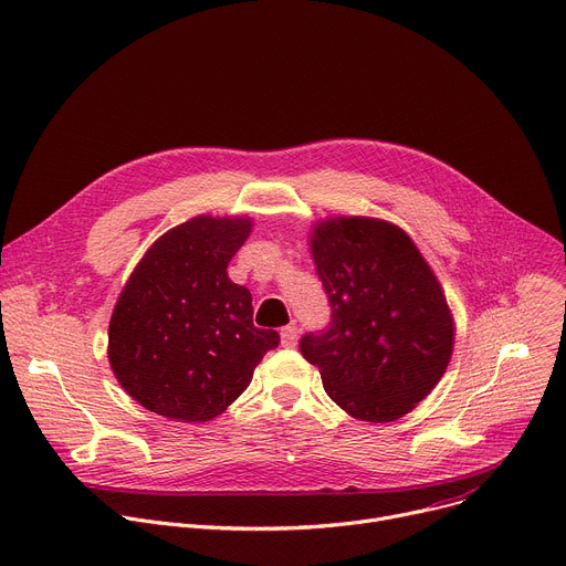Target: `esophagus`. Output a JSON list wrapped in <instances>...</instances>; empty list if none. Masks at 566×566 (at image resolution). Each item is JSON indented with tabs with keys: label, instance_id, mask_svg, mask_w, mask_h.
<instances>
[{
	"label": "esophagus",
	"instance_id": "34e87169",
	"mask_svg": "<svg viewBox=\"0 0 566 566\" xmlns=\"http://www.w3.org/2000/svg\"><path fill=\"white\" fill-rule=\"evenodd\" d=\"M280 338H282V345H284V347H295V345H297V338H300V332H297L295 325H286V327H282V332H280Z\"/></svg>",
	"mask_w": 566,
	"mask_h": 566
}]
</instances>
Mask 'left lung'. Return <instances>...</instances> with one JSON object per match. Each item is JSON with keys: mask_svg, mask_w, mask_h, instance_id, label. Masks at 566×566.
<instances>
[{"mask_svg": "<svg viewBox=\"0 0 566 566\" xmlns=\"http://www.w3.org/2000/svg\"><path fill=\"white\" fill-rule=\"evenodd\" d=\"M310 248L332 323L300 340L302 356L347 416L375 424L403 418L436 388L453 352V314L436 273L413 239L384 219H321Z\"/></svg>", "mask_w": 566, "mask_h": 566, "instance_id": "obj_1", "label": "left lung"}]
</instances>
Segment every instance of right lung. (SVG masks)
Wrapping results in <instances>:
<instances>
[{
  "instance_id": "1",
  "label": "right lung",
  "mask_w": 566,
  "mask_h": 566,
  "mask_svg": "<svg viewBox=\"0 0 566 566\" xmlns=\"http://www.w3.org/2000/svg\"><path fill=\"white\" fill-rule=\"evenodd\" d=\"M250 217H193L150 243L124 284L108 327L122 388L153 413L210 422L248 388L280 334L252 325V295L228 264Z\"/></svg>"
}]
</instances>
